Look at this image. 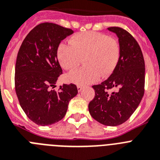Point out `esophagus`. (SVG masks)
Instances as JSON below:
<instances>
[{
    "mask_svg": "<svg viewBox=\"0 0 160 160\" xmlns=\"http://www.w3.org/2000/svg\"><path fill=\"white\" fill-rule=\"evenodd\" d=\"M77 88H78V92H81V91H82V86H78V87H77Z\"/></svg>",
    "mask_w": 160,
    "mask_h": 160,
    "instance_id": "1",
    "label": "esophagus"
}]
</instances>
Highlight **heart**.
I'll list each match as a JSON object with an SVG mask.
<instances>
[{"mask_svg": "<svg viewBox=\"0 0 160 160\" xmlns=\"http://www.w3.org/2000/svg\"><path fill=\"white\" fill-rule=\"evenodd\" d=\"M121 55L119 42L115 38L97 32H85L74 35L69 45L61 43L56 51L59 64L66 70L74 69L84 59L85 67L70 72L67 81L78 85L93 83L100 77L111 75Z\"/></svg>", "mask_w": 160, "mask_h": 160, "instance_id": "b5f03b06", "label": "heart"}]
</instances>
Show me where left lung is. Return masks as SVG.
I'll return each mask as SVG.
<instances>
[{
  "label": "left lung",
  "mask_w": 160,
  "mask_h": 160,
  "mask_svg": "<svg viewBox=\"0 0 160 160\" xmlns=\"http://www.w3.org/2000/svg\"><path fill=\"white\" fill-rule=\"evenodd\" d=\"M118 38L121 55L118 66L109 78L92 86L95 97L89 103L92 117L105 126H118L131 117L145 92V60L139 44L123 28L110 27ZM114 89L112 92L108 90Z\"/></svg>",
  "instance_id": "1"
}]
</instances>
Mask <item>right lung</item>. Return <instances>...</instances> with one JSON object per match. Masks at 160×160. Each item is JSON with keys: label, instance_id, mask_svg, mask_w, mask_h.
I'll use <instances>...</instances> for the list:
<instances>
[{"label": "right lung", "instance_id": "right-lung-1", "mask_svg": "<svg viewBox=\"0 0 160 160\" xmlns=\"http://www.w3.org/2000/svg\"><path fill=\"white\" fill-rule=\"evenodd\" d=\"M73 33L70 28L42 23L32 29L22 42L15 64L17 97L26 115L36 124L47 126L64 118L68 103L78 94L74 84L55 88L62 68L56 56L59 43Z\"/></svg>", "mask_w": 160, "mask_h": 160}]
</instances>
